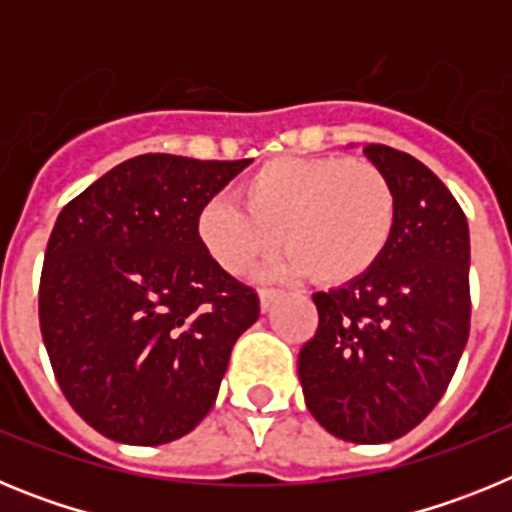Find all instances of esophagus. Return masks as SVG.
<instances>
[{"label": "esophagus", "instance_id": "1", "mask_svg": "<svg viewBox=\"0 0 512 512\" xmlns=\"http://www.w3.org/2000/svg\"><path fill=\"white\" fill-rule=\"evenodd\" d=\"M277 295H279V292H277V289H259V302H261V310H269V307H271V302H274V300H277Z\"/></svg>", "mask_w": 512, "mask_h": 512}]
</instances>
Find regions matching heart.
I'll return each mask as SVG.
<instances>
[{
    "instance_id": "1",
    "label": "heart",
    "mask_w": 512,
    "mask_h": 512,
    "mask_svg": "<svg viewBox=\"0 0 512 512\" xmlns=\"http://www.w3.org/2000/svg\"><path fill=\"white\" fill-rule=\"evenodd\" d=\"M230 200H210L197 215V238L212 261L243 277L277 251L282 274H310L323 287L366 277L395 235L397 194L369 158L279 156L246 174Z\"/></svg>"
}]
</instances>
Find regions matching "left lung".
I'll return each mask as SVG.
<instances>
[{
    "label": "left lung",
    "mask_w": 512,
    "mask_h": 512,
    "mask_svg": "<svg viewBox=\"0 0 512 512\" xmlns=\"http://www.w3.org/2000/svg\"><path fill=\"white\" fill-rule=\"evenodd\" d=\"M364 153L395 187V235L366 277L312 295L318 330L300 348L297 372L325 431L387 443L436 408L467 346L469 225L418 158L382 143Z\"/></svg>",
    "instance_id": "8db88e82"
}]
</instances>
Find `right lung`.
Returning a JSON list of instances; mask_svg holds the SVG:
<instances>
[{
    "mask_svg": "<svg viewBox=\"0 0 512 512\" xmlns=\"http://www.w3.org/2000/svg\"><path fill=\"white\" fill-rule=\"evenodd\" d=\"M248 164L146 153L58 215L40 274V333L63 397L102 436L169 443L215 405L259 295L207 256L194 223Z\"/></svg>",
    "mask_w": 512,
    "mask_h": 512,
    "instance_id": "obj_1",
    "label": "right lung"
}]
</instances>
